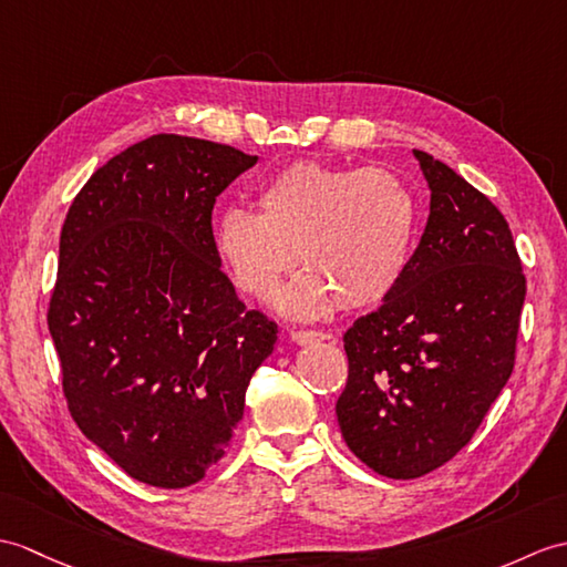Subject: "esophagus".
<instances>
[{
	"mask_svg": "<svg viewBox=\"0 0 567 567\" xmlns=\"http://www.w3.org/2000/svg\"><path fill=\"white\" fill-rule=\"evenodd\" d=\"M328 333L323 331H305V328H297L292 331V340L297 346H309V343H319V340H326Z\"/></svg>",
	"mask_w": 567,
	"mask_h": 567,
	"instance_id": "1",
	"label": "esophagus"
}]
</instances>
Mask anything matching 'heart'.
<instances>
[{"instance_id":"heart-1","label":"heart","mask_w":567,"mask_h":567,"mask_svg":"<svg viewBox=\"0 0 567 567\" xmlns=\"http://www.w3.org/2000/svg\"><path fill=\"white\" fill-rule=\"evenodd\" d=\"M260 213L224 209L215 244L234 282L268 295L301 262L309 272L278 297L295 316H319L338 299L370 309L399 287L415 239V200L381 166L295 162L258 190Z\"/></svg>"}]
</instances>
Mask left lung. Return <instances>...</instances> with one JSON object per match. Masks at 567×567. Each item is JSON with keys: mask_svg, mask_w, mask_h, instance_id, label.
<instances>
[{"mask_svg": "<svg viewBox=\"0 0 567 567\" xmlns=\"http://www.w3.org/2000/svg\"><path fill=\"white\" fill-rule=\"evenodd\" d=\"M430 217L399 287L346 336L340 432L362 464L417 478L468 444L515 370L526 295L503 213L415 150Z\"/></svg>", "mask_w": 567, "mask_h": 567, "instance_id": "8db88e82", "label": "left lung"}]
</instances>
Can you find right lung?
<instances>
[{
	"label": "right lung",
	"instance_id": "right-lung-1",
	"mask_svg": "<svg viewBox=\"0 0 567 567\" xmlns=\"http://www.w3.org/2000/svg\"><path fill=\"white\" fill-rule=\"evenodd\" d=\"M258 156L152 135L76 193L48 307L76 427L127 476L186 488L215 466L278 323L219 268L213 207Z\"/></svg>",
	"mask_w": 567,
	"mask_h": 567
}]
</instances>
